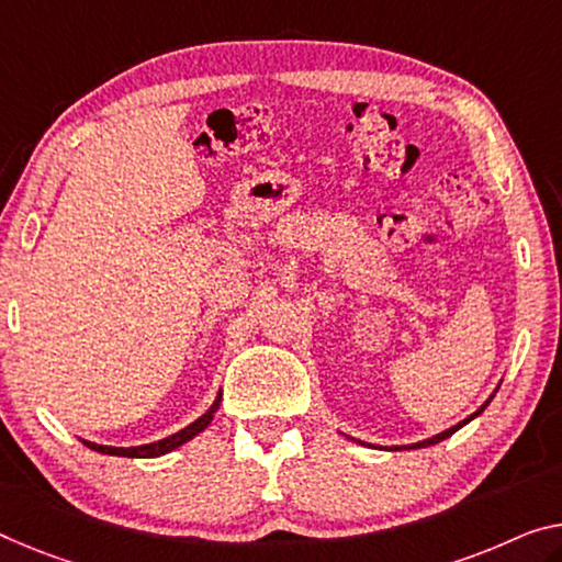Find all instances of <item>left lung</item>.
<instances>
[{
    "instance_id": "obj_1",
    "label": "left lung",
    "mask_w": 562,
    "mask_h": 562,
    "mask_svg": "<svg viewBox=\"0 0 562 562\" xmlns=\"http://www.w3.org/2000/svg\"><path fill=\"white\" fill-rule=\"evenodd\" d=\"M492 396H495V394H492ZM492 396H490V400H487L485 404H482V407H480L477 412H474V414H470V417H468V419H464V422H460V425H454V427H450V429L439 431V435H435V437H429V439H422V442H417V445H409V447H404V450H419V447H429V445H437V442H442V439H447V437H452L457 429H460V427H464V425H468V422H472L474 417H477V414H482V409H485V407H487V404L492 402ZM394 450H402V447H394Z\"/></svg>"
}]
</instances>
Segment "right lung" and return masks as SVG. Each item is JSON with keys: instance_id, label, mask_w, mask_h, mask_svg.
<instances>
[{"instance_id": "1", "label": "right lung", "mask_w": 562, "mask_h": 562, "mask_svg": "<svg viewBox=\"0 0 562 562\" xmlns=\"http://www.w3.org/2000/svg\"><path fill=\"white\" fill-rule=\"evenodd\" d=\"M218 404H221V394L215 396L211 409L205 412L203 417H198L193 425H188L186 429H180V431H176V435H170L166 439H158V442L140 445V447H108V445H94V442H88V439H82V445H88L90 450L100 452V454H115V457H160V454H168L172 450H178L180 445L191 442L193 437L201 435V431L211 425L213 414L218 412Z\"/></svg>"}]
</instances>
